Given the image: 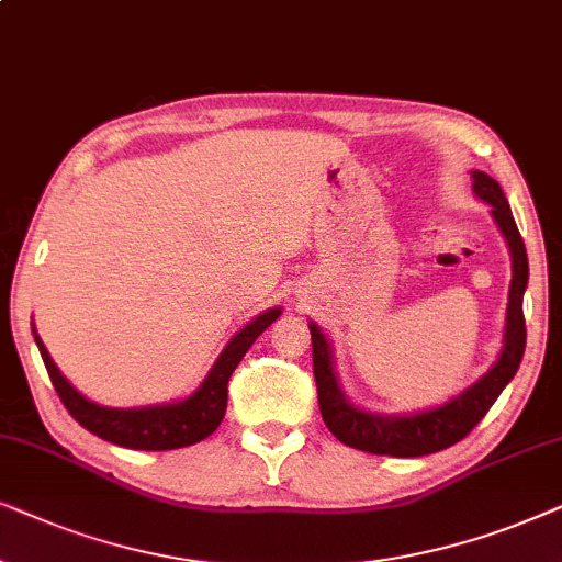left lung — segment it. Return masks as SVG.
Returning <instances> with one entry per match:
<instances>
[{
	"mask_svg": "<svg viewBox=\"0 0 562 562\" xmlns=\"http://www.w3.org/2000/svg\"><path fill=\"white\" fill-rule=\"evenodd\" d=\"M470 177H473L475 198L491 205V218L496 221L508 246V257H512V285H508L506 326L498 359L483 378H477L454 398L445 401L442 406L414 411V414H378V411L362 408L347 398L339 383V372H336L334 344L324 328L308 321L321 416H324L328 431L347 447L372 454H391V458H422V454L447 450L473 431V426L488 414L501 391L512 383L519 370L527 344L525 313H521L529 282L527 249L501 184L477 169L470 171Z\"/></svg>",
	"mask_w": 562,
	"mask_h": 562,
	"instance_id": "left-lung-1",
	"label": "left lung"
}]
</instances>
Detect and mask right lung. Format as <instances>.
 <instances>
[{
  "label": "right lung",
  "instance_id": "1",
  "mask_svg": "<svg viewBox=\"0 0 562 562\" xmlns=\"http://www.w3.org/2000/svg\"><path fill=\"white\" fill-rule=\"evenodd\" d=\"M280 313L282 308H269L265 313H259V316L251 318L241 331L231 336L203 383L198 385V391L187 395V398L138 408H112L89 401L87 395H81L77 387L64 378V372L56 368L46 344L41 341V336L35 331V324L33 336L37 349H41L43 364H46L58 398L64 401L69 414L77 418L87 431L102 437L104 442L128 447V450L161 452L203 442L205 437H211V434L218 429L223 416H226L228 378L234 375L238 362H241L246 351L251 349V344L259 339V334L280 318Z\"/></svg>",
  "mask_w": 562,
  "mask_h": 562
}]
</instances>
